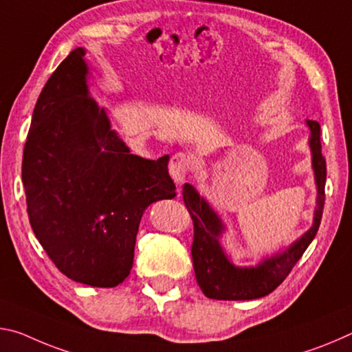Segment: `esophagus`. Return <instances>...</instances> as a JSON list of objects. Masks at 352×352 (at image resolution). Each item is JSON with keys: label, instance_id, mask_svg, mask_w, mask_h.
<instances>
[{"label": "esophagus", "instance_id": "34e87169", "mask_svg": "<svg viewBox=\"0 0 352 352\" xmlns=\"http://www.w3.org/2000/svg\"><path fill=\"white\" fill-rule=\"evenodd\" d=\"M193 166V160L187 153H176L173 155L168 165V171L173 179L176 181V184H181L186 181V177L188 176L190 170Z\"/></svg>", "mask_w": 352, "mask_h": 352}]
</instances>
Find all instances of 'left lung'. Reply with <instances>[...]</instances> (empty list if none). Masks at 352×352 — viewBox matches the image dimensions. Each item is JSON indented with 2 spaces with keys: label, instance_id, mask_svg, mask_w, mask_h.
Listing matches in <instances>:
<instances>
[{
  "label": "left lung",
  "instance_id": "8db88e82",
  "mask_svg": "<svg viewBox=\"0 0 352 352\" xmlns=\"http://www.w3.org/2000/svg\"><path fill=\"white\" fill-rule=\"evenodd\" d=\"M310 128V149H312V165L315 182L318 188L314 226L301 239L295 241L289 250L265 258L257 267L239 268L228 261L220 246L223 224L220 218L210 209L209 204L199 197L190 184H184L182 199L190 217L193 220V243L192 258L195 276L199 289L210 299L223 301H245L267 296L276 287L282 284L292 268L302 257L304 251L312 243L318 232L322 207H324L326 186V159L321 153V128L318 122L307 120Z\"/></svg>",
  "mask_w": 352,
  "mask_h": 352
}]
</instances>
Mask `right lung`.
Returning a JSON list of instances; mask_svg holds the SVG:
<instances>
[{
    "mask_svg": "<svg viewBox=\"0 0 352 352\" xmlns=\"http://www.w3.org/2000/svg\"><path fill=\"white\" fill-rule=\"evenodd\" d=\"M85 51L73 50L46 80L23 151L31 228L67 278L117 287L134 262L142 215L175 198L168 155L157 160L129 148L89 96Z\"/></svg>",
    "mask_w": 352,
    "mask_h": 352,
    "instance_id": "1",
    "label": "right lung"
}]
</instances>
